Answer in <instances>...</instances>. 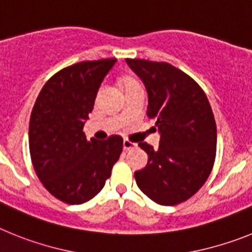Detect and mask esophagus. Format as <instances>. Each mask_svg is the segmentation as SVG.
Listing matches in <instances>:
<instances>
[{"instance_id":"esophagus-1","label":"esophagus","mask_w":252,"mask_h":252,"mask_svg":"<svg viewBox=\"0 0 252 252\" xmlns=\"http://www.w3.org/2000/svg\"><path fill=\"white\" fill-rule=\"evenodd\" d=\"M135 146H137V143H133V142L128 141V139H124V141H123V148L126 151L130 150V148H134Z\"/></svg>"}]
</instances>
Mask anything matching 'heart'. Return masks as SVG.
I'll return each instance as SVG.
<instances>
[{
    "label": "heart",
    "mask_w": 252,
    "mask_h": 252,
    "mask_svg": "<svg viewBox=\"0 0 252 252\" xmlns=\"http://www.w3.org/2000/svg\"><path fill=\"white\" fill-rule=\"evenodd\" d=\"M138 86H141V85H139L138 81L134 80V78H132V77L123 78V87L126 91H128V90H130V89H134V87H138Z\"/></svg>",
    "instance_id": "obj_1"
}]
</instances>
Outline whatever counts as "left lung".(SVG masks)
I'll return each mask as SVG.
<instances>
[{
    "instance_id": "left-lung-1",
    "label": "left lung",
    "mask_w": 252,
    "mask_h": 252,
    "mask_svg": "<svg viewBox=\"0 0 252 252\" xmlns=\"http://www.w3.org/2000/svg\"><path fill=\"white\" fill-rule=\"evenodd\" d=\"M126 61L146 86L147 115L161 135L158 148L138 143L148 162L134 172L135 181L157 204L176 205L191 198L213 168L217 126L211 104L202 87L170 63Z\"/></svg>"
}]
</instances>
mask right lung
<instances>
[{
	"mask_svg": "<svg viewBox=\"0 0 252 252\" xmlns=\"http://www.w3.org/2000/svg\"><path fill=\"white\" fill-rule=\"evenodd\" d=\"M115 58L61 69L43 86L30 115L29 150L45 189L67 204H82L104 188L123 151V138L87 141L85 122Z\"/></svg>",
	"mask_w": 252,
	"mask_h": 252,
	"instance_id": "add662e5",
	"label": "right lung"
}]
</instances>
